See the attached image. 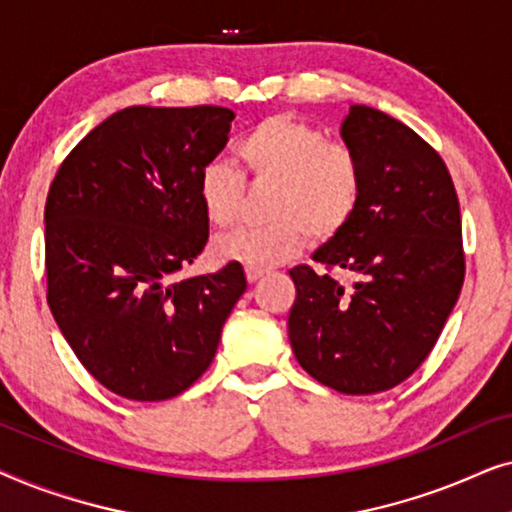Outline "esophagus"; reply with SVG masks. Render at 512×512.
I'll return each instance as SVG.
<instances>
[{
  "label": "esophagus",
  "mask_w": 512,
  "mask_h": 512,
  "mask_svg": "<svg viewBox=\"0 0 512 512\" xmlns=\"http://www.w3.org/2000/svg\"><path fill=\"white\" fill-rule=\"evenodd\" d=\"M265 275V270H254V268H247V279L251 284L254 282H258V279H261Z\"/></svg>",
  "instance_id": "obj_1"
}]
</instances>
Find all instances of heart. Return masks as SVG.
I'll return each instance as SVG.
<instances>
[{
  "instance_id": "heart-1",
  "label": "heart",
  "mask_w": 512,
  "mask_h": 512,
  "mask_svg": "<svg viewBox=\"0 0 512 512\" xmlns=\"http://www.w3.org/2000/svg\"><path fill=\"white\" fill-rule=\"evenodd\" d=\"M242 177L221 160L202 165L195 195L216 228L240 219L244 179L270 186L263 202L268 221L214 240L216 261L268 270L298 256L307 244L333 240L349 226L363 200V165L345 142L328 139L319 125L289 114H272L244 132L235 146Z\"/></svg>"
}]
</instances>
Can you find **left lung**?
<instances>
[{
  "label": "left lung",
  "instance_id": "1",
  "mask_svg": "<svg viewBox=\"0 0 512 512\" xmlns=\"http://www.w3.org/2000/svg\"><path fill=\"white\" fill-rule=\"evenodd\" d=\"M342 139L359 153L363 200L349 226L289 270V340L300 366L342 394H377L431 354L464 284L459 198L429 142L382 111L354 104ZM357 277L347 292L334 272Z\"/></svg>",
  "mask_w": 512,
  "mask_h": 512
}]
</instances>
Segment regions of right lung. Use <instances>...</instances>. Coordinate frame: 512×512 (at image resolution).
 <instances>
[{"label":"right lung","instance_id":"obj_1","mask_svg":"<svg viewBox=\"0 0 512 512\" xmlns=\"http://www.w3.org/2000/svg\"><path fill=\"white\" fill-rule=\"evenodd\" d=\"M233 118L212 104L116 111L48 188V307L83 368L130 401L191 387L247 291L235 261L177 277L209 240L195 179L223 151Z\"/></svg>","mask_w":512,"mask_h":512}]
</instances>
